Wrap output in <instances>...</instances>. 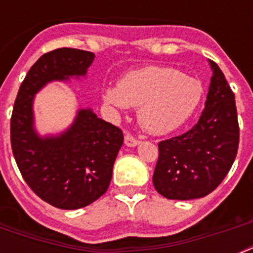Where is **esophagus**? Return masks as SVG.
<instances>
[{
    "label": "esophagus",
    "instance_id": "1",
    "mask_svg": "<svg viewBox=\"0 0 253 253\" xmlns=\"http://www.w3.org/2000/svg\"><path fill=\"white\" fill-rule=\"evenodd\" d=\"M139 143L140 142H139L138 139H135L132 135L127 134L126 136H125V144H126L127 147H135V146H138Z\"/></svg>",
    "mask_w": 253,
    "mask_h": 253
}]
</instances>
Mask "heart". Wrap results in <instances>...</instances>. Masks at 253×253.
<instances>
[{"label":"heart","instance_id":"heart-1","mask_svg":"<svg viewBox=\"0 0 253 253\" xmlns=\"http://www.w3.org/2000/svg\"><path fill=\"white\" fill-rule=\"evenodd\" d=\"M202 91L196 79L174 68L150 65L126 73L118 86L103 87L102 99L117 110L139 107L140 126L150 134L164 135L192 117Z\"/></svg>","mask_w":253,"mask_h":253}]
</instances>
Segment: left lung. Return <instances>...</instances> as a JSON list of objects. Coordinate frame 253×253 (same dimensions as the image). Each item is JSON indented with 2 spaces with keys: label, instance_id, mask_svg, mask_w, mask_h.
I'll return each mask as SVG.
<instances>
[{
  "label": "left lung",
  "instance_id": "8db88e82",
  "mask_svg": "<svg viewBox=\"0 0 253 253\" xmlns=\"http://www.w3.org/2000/svg\"><path fill=\"white\" fill-rule=\"evenodd\" d=\"M212 69L205 109L185 134L159 143L155 189L168 200L208 196L231 169L239 147L235 94L218 64Z\"/></svg>",
  "mask_w": 253,
  "mask_h": 253
}]
</instances>
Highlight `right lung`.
<instances>
[{"label":"right lung","instance_id":"add662e5","mask_svg":"<svg viewBox=\"0 0 253 253\" xmlns=\"http://www.w3.org/2000/svg\"><path fill=\"white\" fill-rule=\"evenodd\" d=\"M94 53L57 48L30 68L10 121L11 150L23 180L47 204L63 210L85 208L105 194L123 144L122 130L91 109H80L64 132L41 136L34 128V97L51 81L83 77Z\"/></svg>","mask_w":253,"mask_h":253}]
</instances>
